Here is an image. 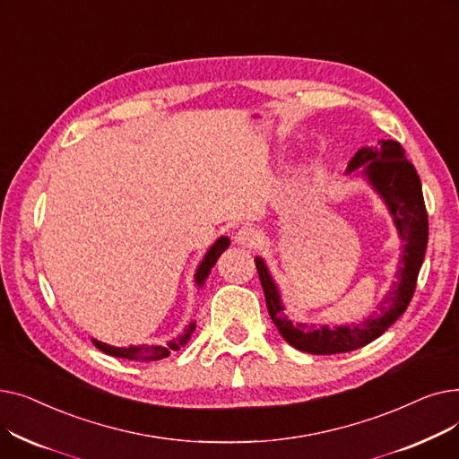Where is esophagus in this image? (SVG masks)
Returning a JSON list of instances; mask_svg holds the SVG:
<instances>
[{
    "label": "esophagus",
    "instance_id": "34e87169",
    "mask_svg": "<svg viewBox=\"0 0 459 459\" xmlns=\"http://www.w3.org/2000/svg\"><path fill=\"white\" fill-rule=\"evenodd\" d=\"M234 239H236V244L242 247H255L260 242V232L253 227H242V229H238Z\"/></svg>",
    "mask_w": 459,
    "mask_h": 459
}]
</instances>
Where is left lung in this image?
<instances>
[{"label":"left lung","instance_id":"obj_1","mask_svg":"<svg viewBox=\"0 0 459 459\" xmlns=\"http://www.w3.org/2000/svg\"><path fill=\"white\" fill-rule=\"evenodd\" d=\"M359 167H365V175L387 203L400 238L405 242L398 281L379 303L374 315L363 324L333 329L316 327L315 324L294 325L284 315L277 286L262 258H255L270 318L282 339L299 351L333 355L363 348L376 341L403 315L415 294L428 244V212L417 169L405 158L402 144L393 139H381L377 141V147L360 149L350 161V171H355Z\"/></svg>","mask_w":459,"mask_h":459}]
</instances>
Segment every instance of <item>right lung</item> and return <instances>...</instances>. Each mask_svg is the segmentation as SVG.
Wrapping results in <instances>:
<instances>
[{
  "label": "right lung",
  "instance_id": "add662e5",
  "mask_svg": "<svg viewBox=\"0 0 459 459\" xmlns=\"http://www.w3.org/2000/svg\"><path fill=\"white\" fill-rule=\"evenodd\" d=\"M230 239L229 238H220L217 242L212 246V249L206 253L204 260L201 262V266L197 270V275H195V281L199 284L204 282V279L208 277L210 273V268L213 266V264L217 262V258H220V255L229 247ZM193 329H195V324H191L189 329L180 336L178 341H173L169 342L167 346H130V348H115V346H109V344H104V342H99V341H92L94 346L102 350L104 353L108 355H113V357H123V359H130V360H160V359H165L169 353H171V350H178L180 346H184L189 336L193 333Z\"/></svg>",
  "mask_w": 459,
  "mask_h": 459
}]
</instances>
